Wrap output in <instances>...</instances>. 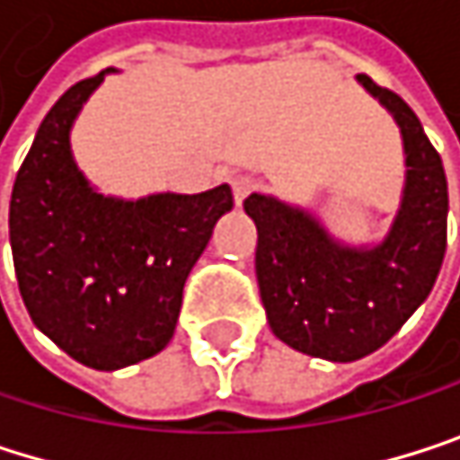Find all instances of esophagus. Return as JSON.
<instances>
[{"mask_svg": "<svg viewBox=\"0 0 460 460\" xmlns=\"http://www.w3.org/2000/svg\"><path fill=\"white\" fill-rule=\"evenodd\" d=\"M232 188H234V201H237V204H243V201L248 199V193L256 188V182H253V177H245V174H240V177H234Z\"/></svg>", "mask_w": 460, "mask_h": 460, "instance_id": "1", "label": "esophagus"}]
</instances>
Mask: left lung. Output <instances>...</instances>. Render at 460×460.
<instances>
[{
	"label": "left lung",
	"instance_id": "left-lung-1",
	"mask_svg": "<svg viewBox=\"0 0 460 460\" xmlns=\"http://www.w3.org/2000/svg\"><path fill=\"white\" fill-rule=\"evenodd\" d=\"M356 83L399 126L404 182L375 243H348L302 204L251 193L256 280L272 334L313 358L350 364L380 350L429 299L447 245V177L410 104L367 75Z\"/></svg>",
	"mask_w": 460,
	"mask_h": 460
}]
</instances>
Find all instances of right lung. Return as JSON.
I'll return each instance as SVG.
<instances>
[{"instance_id": "1", "label": "right lung", "mask_w": 460, "mask_h": 460, "mask_svg": "<svg viewBox=\"0 0 460 460\" xmlns=\"http://www.w3.org/2000/svg\"><path fill=\"white\" fill-rule=\"evenodd\" d=\"M115 66L72 85L42 118L10 199V248L34 326L66 356L115 372L161 353L182 286L215 223L234 207L228 182L204 193H102L72 153V126Z\"/></svg>"}]
</instances>
